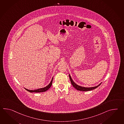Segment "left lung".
Here are the masks:
<instances>
[{
  "label": "left lung",
  "instance_id": "1",
  "mask_svg": "<svg viewBox=\"0 0 124 124\" xmlns=\"http://www.w3.org/2000/svg\"><path fill=\"white\" fill-rule=\"evenodd\" d=\"M69 77L70 80L71 81V82L72 84V85L75 88L77 89V90L81 91H91L93 89H94L95 88H97L98 87H99V86L101 85V84L102 83V82L100 84H99L98 85L96 86H94V87H84V86H81L77 84L72 79V77H71L70 75L69 74Z\"/></svg>",
  "mask_w": 124,
  "mask_h": 124
}]
</instances>
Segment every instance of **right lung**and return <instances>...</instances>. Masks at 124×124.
Wrapping results in <instances>:
<instances>
[{
    "instance_id": "add662e5",
    "label": "right lung",
    "mask_w": 124,
    "mask_h": 124,
    "mask_svg": "<svg viewBox=\"0 0 124 124\" xmlns=\"http://www.w3.org/2000/svg\"><path fill=\"white\" fill-rule=\"evenodd\" d=\"M53 77H52V79L51 80V82L46 87L42 88H38L37 89H35V90H29L27 88H25V89L26 90L30 92V93H41V92H44L45 91H47L49 88L51 87V86L52 85V80H53Z\"/></svg>"
}]
</instances>
